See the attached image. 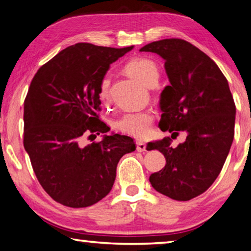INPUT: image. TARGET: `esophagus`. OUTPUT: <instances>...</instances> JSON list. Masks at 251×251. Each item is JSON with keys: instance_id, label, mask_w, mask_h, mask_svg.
Returning a JSON list of instances; mask_svg holds the SVG:
<instances>
[{"instance_id": "esophagus-1", "label": "esophagus", "mask_w": 251, "mask_h": 251, "mask_svg": "<svg viewBox=\"0 0 251 251\" xmlns=\"http://www.w3.org/2000/svg\"><path fill=\"white\" fill-rule=\"evenodd\" d=\"M137 151L144 152L146 151V145L143 142H137Z\"/></svg>"}]
</instances>
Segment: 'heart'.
I'll return each instance as SVG.
<instances>
[{
  "instance_id": "heart-1",
  "label": "heart",
  "mask_w": 251,
  "mask_h": 251,
  "mask_svg": "<svg viewBox=\"0 0 251 251\" xmlns=\"http://www.w3.org/2000/svg\"><path fill=\"white\" fill-rule=\"evenodd\" d=\"M124 71L135 79H137L145 86L151 87L156 85L159 77L158 65L154 61L146 57H134L129 59L124 66ZM100 99L105 100L108 96V80L105 78L100 85ZM152 121L151 113L147 110L143 112H130L123 114L114 122L115 129L121 133L133 136L135 138H144L150 134Z\"/></svg>"
}]
</instances>
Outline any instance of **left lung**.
I'll list each match as a JSON object with an SVG mask.
<instances>
[{
    "label": "left lung",
    "instance_id": "left-lung-1",
    "mask_svg": "<svg viewBox=\"0 0 251 251\" xmlns=\"http://www.w3.org/2000/svg\"><path fill=\"white\" fill-rule=\"evenodd\" d=\"M165 59L171 85L160 96L163 131H186V141L171 146V138L150 143L166 165L151 174L150 181L157 192L186 201L209 188L222 172L235 135L236 105L227 78L202 50L181 39H165L142 48ZM172 135V137H173Z\"/></svg>",
    "mask_w": 251,
    "mask_h": 251
}]
</instances>
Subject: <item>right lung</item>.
I'll return each mask as SVG.
<instances>
[{
	"instance_id": "1",
	"label": "right lung",
	"mask_w": 251,
	"mask_h": 251,
	"mask_svg": "<svg viewBox=\"0 0 251 251\" xmlns=\"http://www.w3.org/2000/svg\"><path fill=\"white\" fill-rule=\"evenodd\" d=\"M131 49L72 45L42 65L29 85L24 148L41 186L62 205L99 202L112 189L118 161L136 150L133 138L120 134L84 145L109 130L100 120V85L109 65Z\"/></svg>"
}]
</instances>
